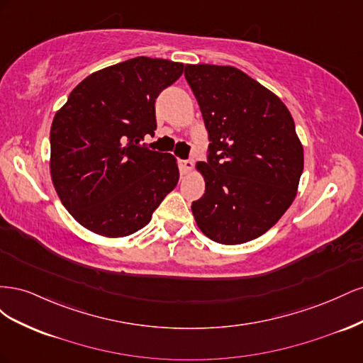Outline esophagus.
I'll list each match as a JSON object with an SVG mask.
<instances>
[{
    "label": "esophagus",
    "mask_w": 363,
    "mask_h": 363,
    "mask_svg": "<svg viewBox=\"0 0 363 363\" xmlns=\"http://www.w3.org/2000/svg\"><path fill=\"white\" fill-rule=\"evenodd\" d=\"M179 164H180V172H182V175L189 174V172L192 171V168H194V162H192V160H180Z\"/></svg>",
    "instance_id": "1"
}]
</instances>
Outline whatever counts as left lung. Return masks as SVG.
Masks as SVG:
<instances>
[{"mask_svg":"<svg viewBox=\"0 0 363 363\" xmlns=\"http://www.w3.org/2000/svg\"><path fill=\"white\" fill-rule=\"evenodd\" d=\"M211 139L195 168L206 192L192 203L195 223L215 242L262 236L295 200L304 167L301 140L280 98L235 67L186 65Z\"/></svg>","mask_w":363,"mask_h":363,"instance_id":"1","label":"left lung"}]
</instances>
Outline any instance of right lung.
I'll list each match as a JSON object with an SVG mask.
<instances>
[{
    "mask_svg": "<svg viewBox=\"0 0 363 363\" xmlns=\"http://www.w3.org/2000/svg\"><path fill=\"white\" fill-rule=\"evenodd\" d=\"M183 68L145 56L112 65L87 75L54 115V189L92 233L115 239L138 232L177 186V159L135 144L155 135L156 98Z\"/></svg>",
    "mask_w": 363,
    "mask_h": 363,
    "instance_id": "right-lung-1",
    "label": "right lung"
}]
</instances>
